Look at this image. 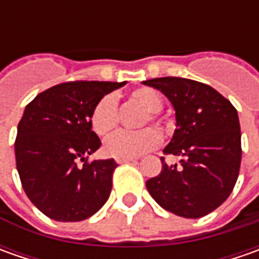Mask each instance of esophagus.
<instances>
[{
  "label": "esophagus",
  "mask_w": 259,
  "mask_h": 259,
  "mask_svg": "<svg viewBox=\"0 0 259 259\" xmlns=\"http://www.w3.org/2000/svg\"><path fill=\"white\" fill-rule=\"evenodd\" d=\"M116 163L126 164V163H137V158H116Z\"/></svg>",
  "instance_id": "1"
}]
</instances>
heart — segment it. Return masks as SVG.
Listing matches in <instances>:
<instances>
[{
	"label": "heart",
	"mask_w": 259,
	"mask_h": 259,
	"mask_svg": "<svg viewBox=\"0 0 259 259\" xmlns=\"http://www.w3.org/2000/svg\"><path fill=\"white\" fill-rule=\"evenodd\" d=\"M130 98L140 104L147 115L141 121L144 126L150 121L157 122V125L165 130V125L161 122L158 112L163 109V98L158 92H155L151 88H138L134 89ZM91 126L95 134L99 137H108L114 133L118 126V105L116 99L112 95H106L102 99L98 101L91 114ZM161 144V135L154 128H144L137 133H125L121 131L118 134L112 135L105 143V153L114 158H135L140 155L150 153Z\"/></svg>",
	"instance_id": "b5f03b06"
}]
</instances>
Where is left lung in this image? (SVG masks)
I'll use <instances>...</instances> for the list:
<instances>
[{
  "label": "left lung",
  "mask_w": 259,
  "mask_h": 259,
  "mask_svg": "<svg viewBox=\"0 0 259 259\" xmlns=\"http://www.w3.org/2000/svg\"><path fill=\"white\" fill-rule=\"evenodd\" d=\"M144 85L158 89L176 111V131L164 154L179 155L147 180L157 203L171 213L197 219L213 212L232 193L241 167V126L235 106L212 86L184 77H155Z\"/></svg>",
  "instance_id": "1"
}]
</instances>
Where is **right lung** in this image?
I'll return each mask as SVG.
<instances>
[{"instance_id":"add662e5","label":"right lung","mask_w":259,"mask_h":259,"mask_svg":"<svg viewBox=\"0 0 259 259\" xmlns=\"http://www.w3.org/2000/svg\"><path fill=\"white\" fill-rule=\"evenodd\" d=\"M124 85L65 82L25 106L15 138L17 170L27 197L50 219L85 221L108 200L118 164L114 158L88 161L101 147L91 114L99 99Z\"/></svg>"}]
</instances>
